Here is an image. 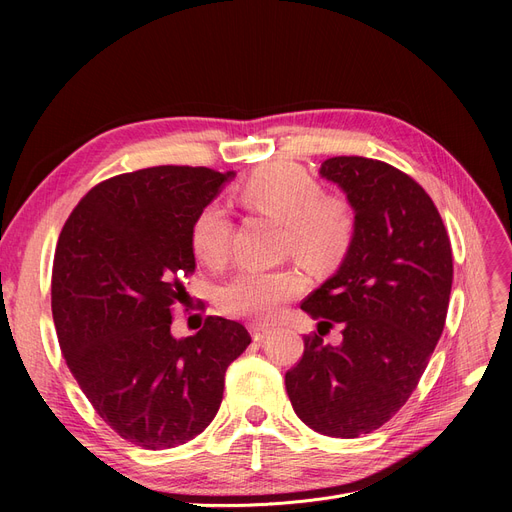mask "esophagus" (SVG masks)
<instances>
[{
    "mask_svg": "<svg viewBox=\"0 0 512 512\" xmlns=\"http://www.w3.org/2000/svg\"><path fill=\"white\" fill-rule=\"evenodd\" d=\"M251 334H253L255 342H263L265 338H270L272 330L265 328V326H251Z\"/></svg>",
    "mask_w": 512,
    "mask_h": 512,
    "instance_id": "obj_1",
    "label": "esophagus"
}]
</instances>
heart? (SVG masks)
<instances>
[{"mask_svg":"<svg viewBox=\"0 0 512 512\" xmlns=\"http://www.w3.org/2000/svg\"><path fill=\"white\" fill-rule=\"evenodd\" d=\"M242 199L286 224V253H294L307 265H334L351 245L353 218L346 205L324 197L319 182L297 166L274 164L257 170L242 188ZM230 240L228 209L218 201L203 205L191 224L193 255L207 267H222L230 257ZM303 288L305 276L294 267L274 272L240 270L220 288L218 303L232 317L270 321Z\"/></svg>","mask_w":512,"mask_h":512,"instance_id":"obj_1","label":"heart"}]
</instances>
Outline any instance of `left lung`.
I'll return each mask as SVG.
<instances>
[{
  "label": "left lung",
  "mask_w": 512,
  "mask_h": 512,
  "mask_svg": "<svg viewBox=\"0 0 512 512\" xmlns=\"http://www.w3.org/2000/svg\"><path fill=\"white\" fill-rule=\"evenodd\" d=\"M355 211L351 245L332 278L303 301L317 319L286 373L294 413L315 432L359 438L390 421L419 384L442 336L452 249L423 188L384 161L330 157L319 168ZM343 326L338 347L321 327Z\"/></svg>",
  "instance_id": "1"
}]
</instances>
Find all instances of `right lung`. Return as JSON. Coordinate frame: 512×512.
Instances as JSON below:
<instances>
[{
	"label": "right lung",
	"instance_id": "add662e5",
	"mask_svg": "<svg viewBox=\"0 0 512 512\" xmlns=\"http://www.w3.org/2000/svg\"><path fill=\"white\" fill-rule=\"evenodd\" d=\"M234 172L157 166L97 184L66 220L51 313L68 369L97 415L147 450L180 446L213 421L247 328L207 317L172 336V307L195 274L191 224Z\"/></svg>",
	"mask_w": 512,
	"mask_h": 512
}]
</instances>
